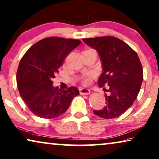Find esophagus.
<instances>
[{
  "label": "esophagus",
  "instance_id": "esophagus-1",
  "mask_svg": "<svg viewBox=\"0 0 159 159\" xmlns=\"http://www.w3.org/2000/svg\"><path fill=\"white\" fill-rule=\"evenodd\" d=\"M80 95H89L91 93V91L90 90L87 89H80Z\"/></svg>",
  "mask_w": 159,
  "mask_h": 159
}]
</instances>
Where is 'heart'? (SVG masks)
Segmentation results:
<instances>
[{
  "label": "heart",
  "instance_id": "obj_1",
  "mask_svg": "<svg viewBox=\"0 0 159 159\" xmlns=\"http://www.w3.org/2000/svg\"><path fill=\"white\" fill-rule=\"evenodd\" d=\"M90 50H92V49H90ZM87 51H89V50H87ZM91 78L92 76L91 75H84V76L82 77V83L85 85L90 84V82L91 81Z\"/></svg>",
  "mask_w": 159,
  "mask_h": 159
}]
</instances>
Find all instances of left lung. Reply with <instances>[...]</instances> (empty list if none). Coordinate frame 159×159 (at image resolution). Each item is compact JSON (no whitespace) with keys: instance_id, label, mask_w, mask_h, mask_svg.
<instances>
[{"instance_id":"obj_1","label":"left lung","mask_w":159,"mask_h":159,"mask_svg":"<svg viewBox=\"0 0 159 159\" xmlns=\"http://www.w3.org/2000/svg\"><path fill=\"white\" fill-rule=\"evenodd\" d=\"M85 43L96 50L103 72L98 84L103 88L106 106L94 114L106 119L120 116L132 106L143 82V68L137 53L129 45L113 36L84 39ZM109 88L105 89V86Z\"/></svg>"}]
</instances>
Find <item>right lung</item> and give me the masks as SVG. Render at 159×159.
Segmentation results:
<instances>
[{"instance_id":"obj_1","label":"right lung","mask_w":159,"mask_h":159,"mask_svg":"<svg viewBox=\"0 0 159 159\" xmlns=\"http://www.w3.org/2000/svg\"><path fill=\"white\" fill-rule=\"evenodd\" d=\"M75 39L51 37L32 46L21 58L16 80L19 93L30 111L43 118H53L64 113L73 97L79 95L77 88L61 90L52 80L68 54L80 44Z\"/></svg>"}]
</instances>
